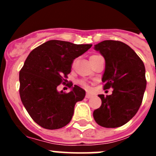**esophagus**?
Masks as SVG:
<instances>
[{"instance_id":"obj_1","label":"esophagus","mask_w":156,"mask_h":156,"mask_svg":"<svg viewBox=\"0 0 156 156\" xmlns=\"http://www.w3.org/2000/svg\"><path fill=\"white\" fill-rule=\"evenodd\" d=\"M93 95H94L93 94L90 93V92H87V93L86 94V98H91Z\"/></svg>"}]
</instances>
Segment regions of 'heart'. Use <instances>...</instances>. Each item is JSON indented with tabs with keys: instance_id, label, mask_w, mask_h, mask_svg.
I'll use <instances>...</instances> for the list:
<instances>
[{
	"instance_id": "heart-1",
	"label": "heart",
	"mask_w": 156,
	"mask_h": 156,
	"mask_svg": "<svg viewBox=\"0 0 156 156\" xmlns=\"http://www.w3.org/2000/svg\"><path fill=\"white\" fill-rule=\"evenodd\" d=\"M96 56H98V55H92L91 57L90 58H93V57H96ZM83 85H84V86H86V84H85V83H83Z\"/></svg>"
}]
</instances>
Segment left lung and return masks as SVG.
I'll return each mask as SVG.
<instances>
[{
    "instance_id": "obj_1",
    "label": "left lung",
    "mask_w": 156,
    "mask_h": 156,
    "mask_svg": "<svg viewBox=\"0 0 156 156\" xmlns=\"http://www.w3.org/2000/svg\"><path fill=\"white\" fill-rule=\"evenodd\" d=\"M94 50L105 60L104 89L113 90L110 95H98L101 105L94 111V119L103 127H119L134 116L141 105L147 83L145 67L134 51L121 41H104L95 44Z\"/></svg>"
}]
</instances>
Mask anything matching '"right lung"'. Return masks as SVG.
Here are the masks:
<instances>
[{
	"label": "right lung",
	"instance_id": "right-lung-1",
	"mask_svg": "<svg viewBox=\"0 0 156 156\" xmlns=\"http://www.w3.org/2000/svg\"><path fill=\"white\" fill-rule=\"evenodd\" d=\"M91 46L51 40L34 49L26 59L19 72L20 98L32 119L43 128L66 126L76 103L84 98L86 92L77 85L69 83V93L58 91V86L66 82L74 59Z\"/></svg>",
	"mask_w": 156,
	"mask_h": 156
}]
</instances>
